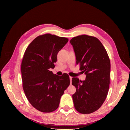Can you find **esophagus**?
I'll list each match as a JSON object with an SVG mask.
<instances>
[{
  "instance_id": "1",
  "label": "esophagus",
  "mask_w": 130,
  "mask_h": 130,
  "mask_svg": "<svg viewBox=\"0 0 130 130\" xmlns=\"http://www.w3.org/2000/svg\"><path fill=\"white\" fill-rule=\"evenodd\" d=\"M69 78H70V84L72 83V77H71V76H70L69 77Z\"/></svg>"
}]
</instances>
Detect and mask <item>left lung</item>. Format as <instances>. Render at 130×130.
Here are the masks:
<instances>
[{
    "label": "left lung",
    "instance_id": "1",
    "mask_svg": "<svg viewBox=\"0 0 130 130\" xmlns=\"http://www.w3.org/2000/svg\"><path fill=\"white\" fill-rule=\"evenodd\" d=\"M76 64H80L86 79L72 78L76 88L73 95L74 107L82 114H89L99 109L107 97L109 85L111 64L107 52L98 38L83 35L73 38Z\"/></svg>",
    "mask_w": 130,
    "mask_h": 130
}]
</instances>
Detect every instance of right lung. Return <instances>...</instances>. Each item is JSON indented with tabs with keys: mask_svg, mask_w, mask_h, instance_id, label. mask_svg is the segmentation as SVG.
I'll list each match as a JSON object with an SVG mask.
<instances>
[{
	"mask_svg": "<svg viewBox=\"0 0 130 130\" xmlns=\"http://www.w3.org/2000/svg\"><path fill=\"white\" fill-rule=\"evenodd\" d=\"M68 39L47 34L35 38L25 50L21 65L23 87L34 107L42 112L56 110L70 84L69 76L54 74L58 53Z\"/></svg>",
	"mask_w": 130,
	"mask_h": 130,
	"instance_id": "right-lung-1",
	"label": "right lung"
}]
</instances>
